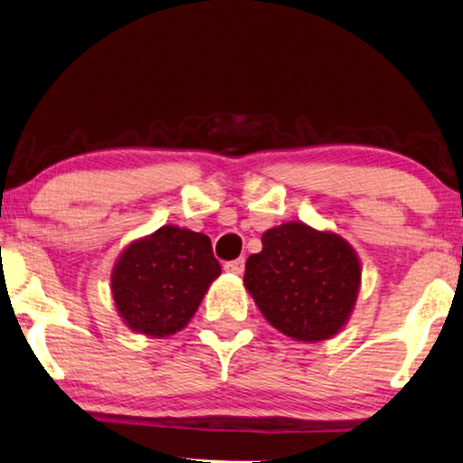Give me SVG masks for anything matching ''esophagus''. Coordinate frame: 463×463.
<instances>
[{
  "label": "esophagus",
  "mask_w": 463,
  "mask_h": 463,
  "mask_svg": "<svg viewBox=\"0 0 463 463\" xmlns=\"http://www.w3.org/2000/svg\"><path fill=\"white\" fill-rule=\"evenodd\" d=\"M244 265H246V259H244V257L233 259V260H227V263H225V271L236 273V276H240V273L244 271Z\"/></svg>",
  "instance_id": "obj_1"
}]
</instances>
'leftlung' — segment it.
Returning a JSON list of instances; mask_svg holds the SVG:
<instances>
[{"mask_svg": "<svg viewBox=\"0 0 463 463\" xmlns=\"http://www.w3.org/2000/svg\"><path fill=\"white\" fill-rule=\"evenodd\" d=\"M357 254L336 233L284 223L263 233L244 284L273 327L294 340H324L345 326L359 292Z\"/></svg>", "mask_w": 463, "mask_h": 463, "instance_id": "8db88e82", "label": "left lung"}]
</instances>
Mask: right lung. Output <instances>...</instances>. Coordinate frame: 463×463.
I'll return each mask as SVG.
<instances>
[{
  "instance_id": "1",
  "label": "right lung",
  "mask_w": 463,
  "mask_h": 463,
  "mask_svg": "<svg viewBox=\"0 0 463 463\" xmlns=\"http://www.w3.org/2000/svg\"><path fill=\"white\" fill-rule=\"evenodd\" d=\"M219 273L209 236L165 225L120 254L112 297L131 330L169 336L192 319Z\"/></svg>"
}]
</instances>
